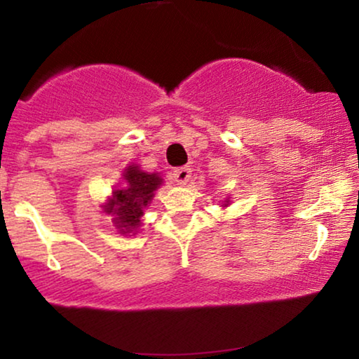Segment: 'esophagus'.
Here are the masks:
<instances>
[{"instance_id": "obj_1", "label": "esophagus", "mask_w": 359, "mask_h": 359, "mask_svg": "<svg viewBox=\"0 0 359 359\" xmlns=\"http://www.w3.org/2000/svg\"><path fill=\"white\" fill-rule=\"evenodd\" d=\"M171 176H173V181H175L176 184L184 186L189 181V178H191V170L188 168V166H184V168L175 170L173 173H171Z\"/></svg>"}]
</instances>
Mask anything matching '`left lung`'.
I'll list each match as a JSON object with an SVG mask.
<instances>
[{
  "instance_id": "left-lung-1",
  "label": "left lung",
  "mask_w": 359,
  "mask_h": 359,
  "mask_svg": "<svg viewBox=\"0 0 359 359\" xmlns=\"http://www.w3.org/2000/svg\"><path fill=\"white\" fill-rule=\"evenodd\" d=\"M229 204H230V198H225V201L222 203V208H229Z\"/></svg>"
}]
</instances>
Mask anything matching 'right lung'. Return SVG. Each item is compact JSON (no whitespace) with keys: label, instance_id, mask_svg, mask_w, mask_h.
I'll list each match as a JSON object with an SVG mask.
<instances>
[{"label":"right lung","instance_id":"right-lung-1","mask_svg":"<svg viewBox=\"0 0 359 359\" xmlns=\"http://www.w3.org/2000/svg\"><path fill=\"white\" fill-rule=\"evenodd\" d=\"M163 184L160 173H149L139 165L129 163L122 171V186L112 189L102 212L112 215V224L121 235H135L142 227L145 209L155 198V191Z\"/></svg>","mask_w":359,"mask_h":359}]
</instances>
